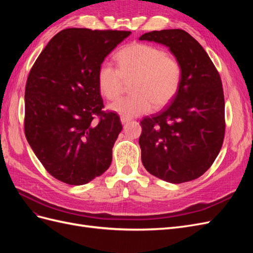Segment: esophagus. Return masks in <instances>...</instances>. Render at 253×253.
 Masks as SVG:
<instances>
[{
	"instance_id": "1",
	"label": "esophagus",
	"mask_w": 253,
	"mask_h": 253,
	"mask_svg": "<svg viewBox=\"0 0 253 253\" xmlns=\"http://www.w3.org/2000/svg\"><path fill=\"white\" fill-rule=\"evenodd\" d=\"M128 120H129V119H128V118H126V117H122V116L120 117V121H121V124H122V125L126 124V122H127Z\"/></svg>"
}]
</instances>
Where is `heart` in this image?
<instances>
[{"label": "heart", "instance_id": "b5f03b06", "mask_svg": "<svg viewBox=\"0 0 253 253\" xmlns=\"http://www.w3.org/2000/svg\"><path fill=\"white\" fill-rule=\"evenodd\" d=\"M117 68L110 63L99 67L97 81L100 94L109 100L120 96L125 81L131 84L133 95L110 104V110L131 118L162 109L177 95L182 70L179 61L154 45L135 43L116 55Z\"/></svg>", "mask_w": 253, "mask_h": 253}]
</instances>
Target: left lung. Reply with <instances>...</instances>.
<instances>
[{
  "mask_svg": "<svg viewBox=\"0 0 253 253\" xmlns=\"http://www.w3.org/2000/svg\"><path fill=\"white\" fill-rule=\"evenodd\" d=\"M139 40L166 45L179 61L182 79L170 104L140 121L142 164L172 183L193 180L214 163L225 137L223 84L208 53L182 29L143 34Z\"/></svg>",
  "mask_w": 253,
  "mask_h": 253,
  "instance_id": "1",
  "label": "left lung"
}]
</instances>
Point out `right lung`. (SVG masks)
Segmentation results:
<instances>
[{
  "label": "right lung",
  "mask_w": 253,
  "mask_h": 253,
  "mask_svg": "<svg viewBox=\"0 0 253 253\" xmlns=\"http://www.w3.org/2000/svg\"><path fill=\"white\" fill-rule=\"evenodd\" d=\"M129 35L122 30L63 29L29 72L26 139L46 171L67 185L87 183L111 166L122 126L116 113L102 111L97 75L105 57Z\"/></svg>",
  "instance_id": "right-lung-1"
}]
</instances>
